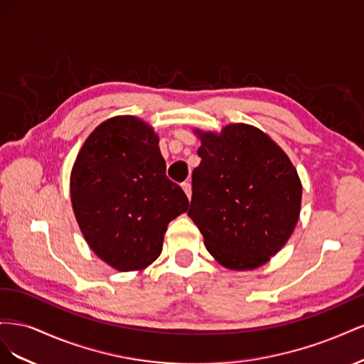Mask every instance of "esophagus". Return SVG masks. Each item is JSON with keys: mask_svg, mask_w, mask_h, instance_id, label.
Wrapping results in <instances>:
<instances>
[{"mask_svg": "<svg viewBox=\"0 0 364 364\" xmlns=\"http://www.w3.org/2000/svg\"><path fill=\"white\" fill-rule=\"evenodd\" d=\"M182 188H183L185 194L188 196V199H190V197H191V183L190 182H183L182 183Z\"/></svg>", "mask_w": 364, "mask_h": 364, "instance_id": "esophagus-1", "label": "esophagus"}]
</instances>
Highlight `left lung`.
<instances>
[{
  "mask_svg": "<svg viewBox=\"0 0 364 364\" xmlns=\"http://www.w3.org/2000/svg\"><path fill=\"white\" fill-rule=\"evenodd\" d=\"M202 162L193 171L188 215L208 252L234 270L262 266L290 238L302 185L289 156L257 127L199 134Z\"/></svg>",
  "mask_w": 364,
  "mask_h": 364,
  "instance_id": "1",
  "label": "left lung"
}]
</instances>
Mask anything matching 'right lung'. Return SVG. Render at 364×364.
Returning <instances> with one entry per match:
<instances>
[{
  "instance_id": "add662e5",
  "label": "right lung",
  "mask_w": 364,
  "mask_h": 364,
  "mask_svg": "<svg viewBox=\"0 0 364 364\" xmlns=\"http://www.w3.org/2000/svg\"><path fill=\"white\" fill-rule=\"evenodd\" d=\"M158 136L135 117H115L85 141L71 173V200L90 247L109 266L147 267L188 197L165 174Z\"/></svg>"
}]
</instances>
